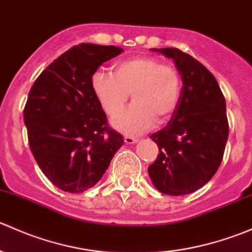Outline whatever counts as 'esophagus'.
Here are the masks:
<instances>
[{
  "instance_id": "obj_1",
  "label": "esophagus",
  "mask_w": 252,
  "mask_h": 252,
  "mask_svg": "<svg viewBox=\"0 0 252 252\" xmlns=\"http://www.w3.org/2000/svg\"><path fill=\"white\" fill-rule=\"evenodd\" d=\"M139 139L138 138H133V136H126V138H124V142H126V144H135L136 141H138Z\"/></svg>"
}]
</instances>
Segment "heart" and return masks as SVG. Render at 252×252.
Here are the masks:
<instances>
[{"mask_svg":"<svg viewBox=\"0 0 252 252\" xmlns=\"http://www.w3.org/2000/svg\"><path fill=\"white\" fill-rule=\"evenodd\" d=\"M91 85L108 116L123 110L131 94L133 105L112 121L114 128L129 135L145 133L156 119L163 123L171 118L180 95L177 69L147 56L119 61L113 65V74L96 70Z\"/></svg>","mask_w":252,"mask_h":252,"instance_id":"heart-1","label":"heart"}]
</instances>
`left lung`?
I'll list each match as a JSON object with an SVG mask.
<instances>
[{
	"label": "left lung",
	"mask_w": 252,
	"mask_h": 252,
	"mask_svg": "<svg viewBox=\"0 0 252 252\" xmlns=\"http://www.w3.org/2000/svg\"><path fill=\"white\" fill-rule=\"evenodd\" d=\"M151 51L174 61L183 88L171 121L150 136L159 154L147 172L162 194H191L222 162L229 134L225 98L212 73L194 57L174 47Z\"/></svg>",
	"instance_id": "1"
}]
</instances>
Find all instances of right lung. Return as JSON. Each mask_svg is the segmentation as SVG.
<instances>
[{
    "mask_svg": "<svg viewBox=\"0 0 252 252\" xmlns=\"http://www.w3.org/2000/svg\"><path fill=\"white\" fill-rule=\"evenodd\" d=\"M123 52L121 47L73 46L35 80L24 107L29 146L53 185L84 192L105 174L123 136L110 128L91 85L102 63Z\"/></svg>",
    "mask_w": 252,
    "mask_h": 252,
    "instance_id": "1",
    "label": "right lung"
}]
</instances>
